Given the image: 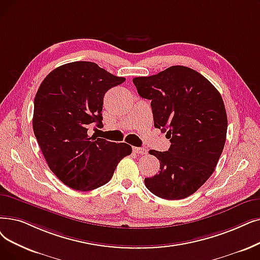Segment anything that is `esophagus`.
Returning a JSON list of instances; mask_svg holds the SVG:
<instances>
[{"label": "esophagus", "mask_w": 260, "mask_h": 260, "mask_svg": "<svg viewBox=\"0 0 260 260\" xmlns=\"http://www.w3.org/2000/svg\"><path fill=\"white\" fill-rule=\"evenodd\" d=\"M133 151L138 154V155H144L148 153V150H145L144 148H137V146H135V148H133Z\"/></svg>", "instance_id": "1"}]
</instances>
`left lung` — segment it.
Returning a JSON list of instances; mask_svg holds the SVG:
<instances>
[{"label":"left lung","mask_w":260,"mask_h":260,"mask_svg":"<svg viewBox=\"0 0 260 260\" xmlns=\"http://www.w3.org/2000/svg\"><path fill=\"white\" fill-rule=\"evenodd\" d=\"M139 95L151 100L154 126L167 132V152L151 150L160 171L144 178L145 187L165 200H182L204 184L222 154L228 116L220 92L206 77L184 66H172L133 80Z\"/></svg>","instance_id":"8db88e82"}]
</instances>
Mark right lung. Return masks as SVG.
I'll return each mask as SVG.
<instances>
[{
	"mask_svg": "<svg viewBox=\"0 0 260 260\" xmlns=\"http://www.w3.org/2000/svg\"><path fill=\"white\" fill-rule=\"evenodd\" d=\"M125 78L90 61L56 68L41 83L34 101L32 129L51 171L74 190L89 191L108 183L126 143L88 136L92 123L103 126V99Z\"/></svg>",
	"mask_w": 260,
	"mask_h": 260,
	"instance_id": "right-lung-1",
	"label": "right lung"
}]
</instances>
